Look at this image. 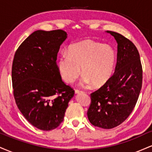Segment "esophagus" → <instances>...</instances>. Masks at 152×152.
I'll return each mask as SVG.
<instances>
[{"label": "esophagus", "instance_id": "esophagus-1", "mask_svg": "<svg viewBox=\"0 0 152 152\" xmlns=\"http://www.w3.org/2000/svg\"><path fill=\"white\" fill-rule=\"evenodd\" d=\"M75 93H76V94H80V93H82V91H81L76 89V90H75Z\"/></svg>", "mask_w": 152, "mask_h": 152}]
</instances>
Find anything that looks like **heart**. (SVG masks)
I'll list each match as a JSON object with an SVG mask.
<instances>
[{
  "label": "heart",
  "mask_w": 152,
  "mask_h": 152,
  "mask_svg": "<svg viewBox=\"0 0 152 152\" xmlns=\"http://www.w3.org/2000/svg\"><path fill=\"white\" fill-rule=\"evenodd\" d=\"M116 56L109 45H103L92 40L74 43L68 53L63 52L57 62L59 73L67 83L74 82L83 74L80 85L87 87L93 83L96 87L104 86L114 72Z\"/></svg>",
  "instance_id": "obj_1"
}]
</instances>
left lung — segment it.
I'll list each match as a JSON object with an SVG mask.
<instances>
[{
  "label": "left lung",
  "mask_w": 152,
  "mask_h": 152,
  "mask_svg": "<svg viewBox=\"0 0 152 152\" xmlns=\"http://www.w3.org/2000/svg\"><path fill=\"white\" fill-rule=\"evenodd\" d=\"M117 46L114 75L104 86L91 94L87 116L91 124L109 129L123 123L132 112L142 86V66L137 47L120 34L107 31Z\"/></svg>",
  "instance_id": "left-lung-1"
}]
</instances>
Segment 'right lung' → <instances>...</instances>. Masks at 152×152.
I'll list each match as a JSON object with an SVG mask.
<instances>
[{
	"label": "right lung",
	"instance_id": "right-lung-1",
	"mask_svg": "<svg viewBox=\"0 0 152 152\" xmlns=\"http://www.w3.org/2000/svg\"><path fill=\"white\" fill-rule=\"evenodd\" d=\"M67 38L63 30H38L15 51L12 65L13 96L29 123L43 131L63 121L74 90L62 81L56 64L61 45Z\"/></svg>",
	"mask_w": 152,
	"mask_h": 152
}]
</instances>
